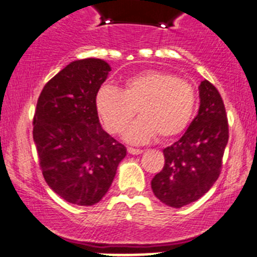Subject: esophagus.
<instances>
[{
    "label": "esophagus",
    "instance_id": "1",
    "mask_svg": "<svg viewBox=\"0 0 257 257\" xmlns=\"http://www.w3.org/2000/svg\"><path fill=\"white\" fill-rule=\"evenodd\" d=\"M128 153H129V154L138 155V154H142V153H143V149H137V148L129 147V148H128Z\"/></svg>",
    "mask_w": 257,
    "mask_h": 257
}]
</instances>
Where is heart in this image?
<instances>
[{"label":"heart","mask_w":257,"mask_h":257,"mask_svg":"<svg viewBox=\"0 0 257 257\" xmlns=\"http://www.w3.org/2000/svg\"><path fill=\"white\" fill-rule=\"evenodd\" d=\"M95 108L105 129L113 134L124 131L136 116L125 138L142 143L158 134L160 139L177 137L190 123L196 104L194 85L164 71H145L124 80L118 88L103 84L95 93Z\"/></svg>","instance_id":"obj_1"}]
</instances>
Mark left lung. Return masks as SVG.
<instances>
[{
    "label": "left lung",
    "instance_id": "1",
    "mask_svg": "<svg viewBox=\"0 0 257 257\" xmlns=\"http://www.w3.org/2000/svg\"><path fill=\"white\" fill-rule=\"evenodd\" d=\"M200 107L185 133L167 147L165 164L152 180L154 195L165 205L181 208L208 193L221 172L229 124L219 90L203 80Z\"/></svg>",
    "mask_w": 257,
    "mask_h": 257
}]
</instances>
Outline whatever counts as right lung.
<instances>
[{
    "label": "right lung",
    "mask_w": 257,
    "mask_h": 257,
    "mask_svg": "<svg viewBox=\"0 0 257 257\" xmlns=\"http://www.w3.org/2000/svg\"><path fill=\"white\" fill-rule=\"evenodd\" d=\"M110 66L98 58L71 62L43 87L33 118V141L49 188L71 204L102 200L126 155L103 131L94 98Z\"/></svg>",
    "instance_id": "right-lung-1"
}]
</instances>
